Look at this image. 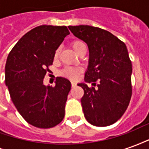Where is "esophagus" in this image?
<instances>
[{
  "label": "esophagus",
  "mask_w": 149,
  "mask_h": 149,
  "mask_svg": "<svg viewBox=\"0 0 149 149\" xmlns=\"http://www.w3.org/2000/svg\"><path fill=\"white\" fill-rule=\"evenodd\" d=\"M76 85H77V84H75V83H73V82H72V84H71V86H72V88L75 87V86H76Z\"/></svg>",
  "instance_id": "esophagus-1"
}]
</instances>
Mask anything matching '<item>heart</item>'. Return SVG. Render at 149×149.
Wrapping results in <instances>:
<instances>
[{
	"label": "heart",
	"mask_w": 149,
	"mask_h": 149,
	"mask_svg": "<svg viewBox=\"0 0 149 149\" xmlns=\"http://www.w3.org/2000/svg\"><path fill=\"white\" fill-rule=\"evenodd\" d=\"M71 47L72 49L74 50V52L77 54H78L82 49H86V45L81 40H75L71 42ZM60 53H61V48H57L56 49L55 53H54V58H58ZM81 72V68L67 66L61 71V75L65 77L70 79V80H75V79H77L78 77V76H79Z\"/></svg>",
	"instance_id": "obj_1"
}]
</instances>
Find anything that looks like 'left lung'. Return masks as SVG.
Instances as JSON below:
<instances>
[{
	"mask_svg": "<svg viewBox=\"0 0 149 149\" xmlns=\"http://www.w3.org/2000/svg\"><path fill=\"white\" fill-rule=\"evenodd\" d=\"M74 36L89 49V65L84 75L88 83L78 84L84 89L81 98L85 119L91 125L109 126L127 109L132 97V68L125 44L109 31L89 25L68 26Z\"/></svg>",
	"mask_w": 149,
	"mask_h": 149,
	"instance_id": "obj_1",
	"label": "left lung"
}]
</instances>
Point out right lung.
Here are the masks:
<instances>
[{
  "label": "right lung",
  "instance_id": "right-lung-1",
  "mask_svg": "<svg viewBox=\"0 0 149 149\" xmlns=\"http://www.w3.org/2000/svg\"><path fill=\"white\" fill-rule=\"evenodd\" d=\"M68 34L66 26L40 25L24 34L8 56L5 84L10 97L22 117L37 128H52L65 116L70 81L56 77L53 87L43 81L56 49Z\"/></svg>",
  "mask_w": 149,
  "mask_h": 149
}]
</instances>
